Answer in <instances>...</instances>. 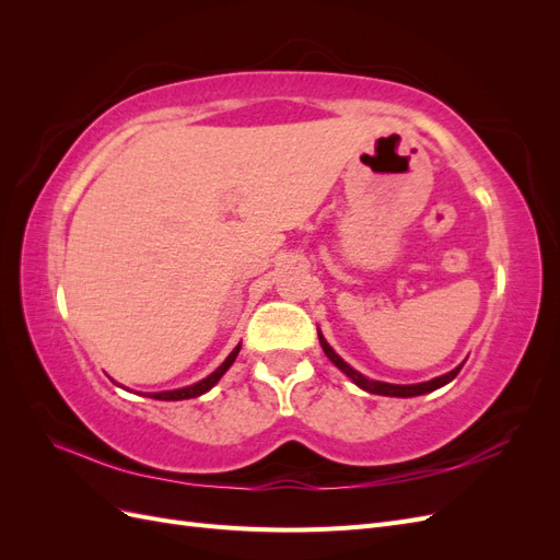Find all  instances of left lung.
Segmentation results:
<instances>
[{"instance_id": "8db88e82", "label": "left lung", "mask_w": 560, "mask_h": 560, "mask_svg": "<svg viewBox=\"0 0 560 560\" xmlns=\"http://www.w3.org/2000/svg\"><path fill=\"white\" fill-rule=\"evenodd\" d=\"M317 336H319V346H322V350H325L327 358H329L338 369H341L346 376H350L354 383H358L362 389H366V393H371V395H385V397H416V395H425V393H432V389H436V387H442V385L451 383V381L457 376V371L463 369V366H457V369L448 371V374H444V376L425 381V383H416V385H393V383L369 381V378H364V376L360 374V371H354L350 364H346L341 358H338V354L331 350V346L325 341V338H322V334H317Z\"/></svg>"}]
</instances>
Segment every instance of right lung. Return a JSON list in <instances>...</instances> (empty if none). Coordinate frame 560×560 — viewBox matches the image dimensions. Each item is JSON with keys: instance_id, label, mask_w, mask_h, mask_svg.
I'll list each match as a JSON object with an SVG mask.
<instances>
[{"instance_id": "add662e5", "label": "right lung", "mask_w": 560, "mask_h": 560, "mask_svg": "<svg viewBox=\"0 0 560 560\" xmlns=\"http://www.w3.org/2000/svg\"><path fill=\"white\" fill-rule=\"evenodd\" d=\"M238 352H241V346L235 348V350L229 354V358L224 360V364L219 366V369L214 371V374H210L208 378H202V381H198V383H194V385H189V387L171 389V393H154V399H163V401H179V399H194V397H200L202 393H208L210 387H214V383L226 374V369L235 362V358H238Z\"/></svg>"}]
</instances>
